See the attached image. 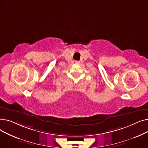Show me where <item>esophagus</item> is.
Wrapping results in <instances>:
<instances>
[{"label": "esophagus", "mask_w": 148, "mask_h": 148, "mask_svg": "<svg viewBox=\"0 0 148 148\" xmlns=\"http://www.w3.org/2000/svg\"><path fill=\"white\" fill-rule=\"evenodd\" d=\"M75 63L76 64H80V62L76 60V61H75Z\"/></svg>", "instance_id": "34e87169"}]
</instances>
